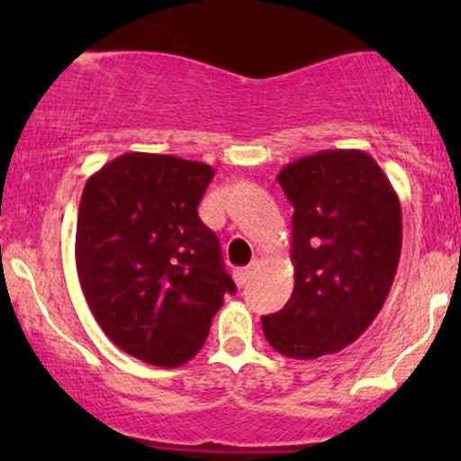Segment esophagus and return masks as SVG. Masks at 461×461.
Returning a JSON list of instances; mask_svg holds the SVG:
<instances>
[{"label":"esophagus","instance_id":"obj_1","mask_svg":"<svg viewBox=\"0 0 461 461\" xmlns=\"http://www.w3.org/2000/svg\"><path fill=\"white\" fill-rule=\"evenodd\" d=\"M253 271H256V267H253V264H249V267H245V268H238V271H234L236 284L242 288V285H245L249 279L253 277Z\"/></svg>","mask_w":461,"mask_h":461}]
</instances>
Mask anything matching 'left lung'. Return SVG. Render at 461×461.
<instances>
[{
    "label": "left lung",
    "mask_w": 461,
    "mask_h": 461,
    "mask_svg": "<svg viewBox=\"0 0 461 461\" xmlns=\"http://www.w3.org/2000/svg\"><path fill=\"white\" fill-rule=\"evenodd\" d=\"M293 203L294 290L262 316L282 356L316 359L356 342L384 308L401 256V203L379 164L359 149H330L285 164Z\"/></svg>",
    "instance_id": "obj_1"
}]
</instances>
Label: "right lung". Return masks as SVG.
Wrapping results in <instances>:
<instances>
[{
    "mask_svg": "<svg viewBox=\"0 0 461 461\" xmlns=\"http://www.w3.org/2000/svg\"><path fill=\"white\" fill-rule=\"evenodd\" d=\"M210 164L131 151L88 177L76 264L95 321L121 351L173 368L197 356L225 293L219 238L197 208Z\"/></svg>",
    "mask_w": 461,
    "mask_h": 461,
    "instance_id": "add662e5",
    "label": "right lung"
}]
</instances>
